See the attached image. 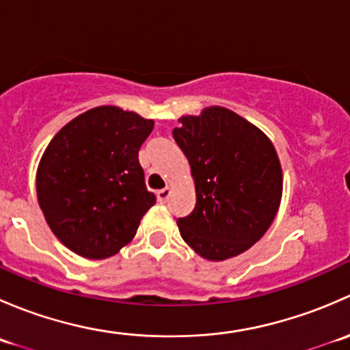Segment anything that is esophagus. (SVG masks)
<instances>
[{
  "mask_svg": "<svg viewBox=\"0 0 350 350\" xmlns=\"http://www.w3.org/2000/svg\"><path fill=\"white\" fill-rule=\"evenodd\" d=\"M169 196H171V188H164V189H159L157 191V200L161 201V203H164Z\"/></svg>",
  "mask_w": 350,
  "mask_h": 350,
  "instance_id": "34e87169",
  "label": "esophagus"
}]
</instances>
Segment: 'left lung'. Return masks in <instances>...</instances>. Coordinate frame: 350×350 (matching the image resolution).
Listing matches in <instances>:
<instances>
[{"label": "left lung", "mask_w": 350, "mask_h": 350, "mask_svg": "<svg viewBox=\"0 0 350 350\" xmlns=\"http://www.w3.org/2000/svg\"><path fill=\"white\" fill-rule=\"evenodd\" d=\"M172 130L195 179L196 206L178 218L183 241L198 256L225 260L245 252L273 224L283 171L269 137L224 107L179 118Z\"/></svg>", "instance_id": "obj_1"}]
</instances>
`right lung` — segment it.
I'll use <instances>...</instances> for the list:
<instances>
[{
	"instance_id": "1",
	"label": "right lung",
	"mask_w": 350,
	"mask_h": 350,
	"mask_svg": "<svg viewBox=\"0 0 350 350\" xmlns=\"http://www.w3.org/2000/svg\"><path fill=\"white\" fill-rule=\"evenodd\" d=\"M154 120L118 107H96L62 126L37 167L45 221L67 249L107 259L137 234L155 203L139 162Z\"/></svg>"
}]
</instances>
